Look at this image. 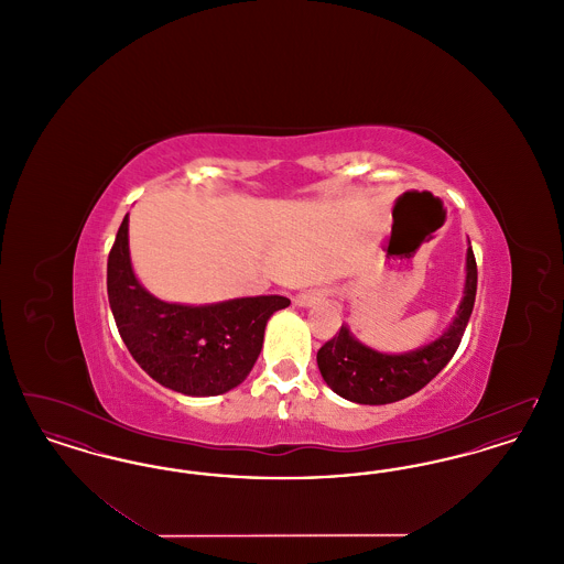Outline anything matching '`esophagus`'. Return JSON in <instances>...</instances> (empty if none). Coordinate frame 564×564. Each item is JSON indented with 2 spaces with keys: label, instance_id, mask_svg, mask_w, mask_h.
I'll return each instance as SVG.
<instances>
[{
  "label": "esophagus",
  "instance_id": "obj_1",
  "mask_svg": "<svg viewBox=\"0 0 564 564\" xmlns=\"http://www.w3.org/2000/svg\"><path fill=\"white\" fill-rule=\"evenodd\" d=\"M322 300V292H304V294H300L295 297V304H297V306H315V304H319Z\"/></svg>",
  "mask_w": 564,
  "mask_h": 564
}]
</instances>
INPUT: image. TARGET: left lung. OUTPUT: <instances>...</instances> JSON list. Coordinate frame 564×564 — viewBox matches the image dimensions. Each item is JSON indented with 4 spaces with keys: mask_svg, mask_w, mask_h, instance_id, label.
<instances>
[{
    "mask_svg": "<svg viewBox=\"0 0 564 564\" xmlns=\"http://www.w3.org/2000/svg\"><path fill=\"white\" fill-rule=\"evenodd\" d=\"M478 290V267L474 249H467L465 292L455 322L430 345L403 355H387L370 349L350 336L349 327L327 340L317 352V366L327 387L340 398L355 403L400 402L421 391L431 378L440 375L453 359L467 322L474 311Z\"/></svg>",
    "mask_w": 564,
    "mask_h": 564,
    "instance_id": "8db88e82",
    "label": "left lung"
}]
</instances>
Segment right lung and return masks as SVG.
Here are the masks:
<instances>
[{"instance_id": "add662e5", "label": "right lung", "mask_w": 564, "mask_h": 564, "mask_svg": "<svg viewBox=\"0 0 564 564\" xmlns=\"http://www.w3.org/2000/svg\"><path fill=\"white\" fill-rule=\"evenodd\" d=\"M108 297L134 361L162 387L194 398L239 387L262 350L270 315L290 306L283 295L237 297L205 306L162 302L134 276L129 215L109 251Z\"/></svg>"}]
</instances>
